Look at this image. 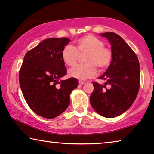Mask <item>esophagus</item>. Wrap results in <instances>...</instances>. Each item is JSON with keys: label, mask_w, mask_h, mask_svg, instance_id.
Here are the masks:
<instances>
[{"label": "esophagus", "mask_w": 154, "mask_h": 154, "mask_svg": "<svg viewBox=\"0 0 154 154\" xmlns=\"http://www.w3.org/2000/svg\"><path fill=\"white\" fill-rule=\"evenodd\" d=\"M79 85H84V84H85V82H83V81H79Z\"/></svg>", "instance_id": "1"}]
</instances>
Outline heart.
<instances>
[{"label": "heart", "mask_w": 154, "mask_h": 154, "mask_svg": "<svg viewBox=\"0 0 154 154\" xmlns=\"http://www.w3.org/2000/svg\"><path fill=\"white\" fill-rule=\"evenodd\" d=\"M86 53L85 64L77 65L69 69L68 75L70 77L85 80L94 77L96 67L104 69L109 66L112 60V52L104 46L103 42L93 35H86L76 42V48L67 45L61 52V56L65 64L73 66L77 63L79 54Z\"/></svg>", "instance_id": "obj_1"}]
</instances>
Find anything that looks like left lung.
I'll return each instance as SVG.
<instances>
[{"label":"left lung","mask_w":154,"mask_h":154,"mask_svg":"<svg viewBox=\"0 0 154 154\" xmlns=\"http://www.w3.org/2000/svg\"><path fill=\"white\" fill-rule=\"evenodd\" d=\"M111 45L112 60L98 79L105 85L93 82L90 103L96 112L105 118H115L128 110L139 89L140 67L137 55L122 38L113 32L101 34ZM109 84V89L105 85Z\"/></svg>","instance_id":"left-lung-1"}]
</instances>
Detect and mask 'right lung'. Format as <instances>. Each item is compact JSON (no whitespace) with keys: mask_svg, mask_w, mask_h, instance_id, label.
Segmentation results:
<instances>
[{"mask_svg":"<svg viewBox=\"0 0 154 154\" xmlns=\"http://www.w3.org/2000/svg\"><path fill=\"white\" fill-rule=\"evenodd\" d=\"M70 40L50 38L26 53L19 72L24 99L36 114L52 119L63 113L69 104V95L78 80H61L67 74L61 52Z\"/></svg>","mask_w":154,"mask_h":154,"instance_id":"add662e5","label":"right lung"}]
</instances>
